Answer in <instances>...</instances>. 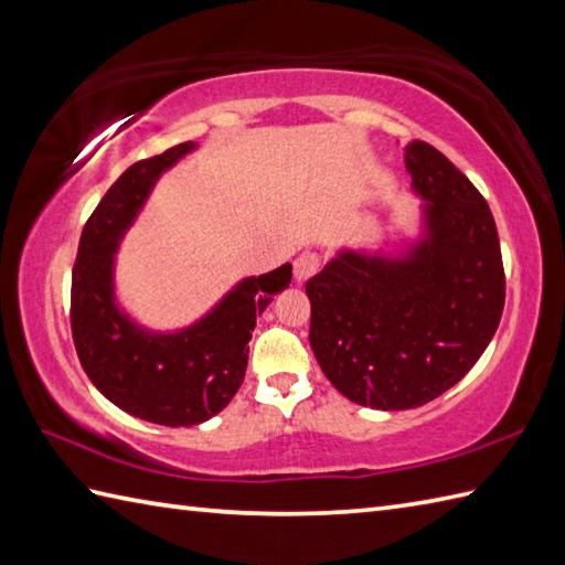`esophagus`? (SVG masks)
I'll return each mask as SVG.
<instances>
[{
  "mask_svg": "<svg viewBox=\"0 0 565 565\" xmlns=\"http://www.w3.org/2000/svg\"><path fill=\"white\" fill-rule=\"evenodd\" d=\"M320 269V255L318 252H301V255L296 257L294 262V276L296 281H308L310 276Z\"/></svg>",
  "mask_w": 565,
  "mask_h": 565,
  "instance_id": "obj_1",
  "label": "esophagus"
}]
</instances>
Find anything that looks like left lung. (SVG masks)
Here are the masks:
<instances>
[{
	"mask_svg": "<svg viewBox=\"0 0 565 565\" xmlns=\"http://www.w3.org/2000/svg\"><path fill=\"white\" fill-rule=\"evenodd\" d=\"M427 199L425 239L403 259L340 252L308 279L310 347L344 398L379 411L419 407L459 383L505 306L498 227L468 177L431 148H405Z\"/></svg>",
	"mask_w": 565,
	"mask_h": 565,
	"instance_id": "left-lung-1",
	"label": "left lung"
}]
</instances>
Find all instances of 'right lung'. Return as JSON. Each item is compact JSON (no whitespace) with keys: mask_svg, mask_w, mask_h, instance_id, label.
Here are the masks:
<instances>
[{"mask_svg":"<svg viewBox=\"0 0 565 565\" xmlns=\"http://www.w3.org/2000/svg\"><path fill=\"white\" fill-rule=\"evenodd\" d=\"M179 142L130 164L84 223L72 267L70 326L82 369L121 411L164 427H191L233 401L247 342L271 296L291 284V264L239 281L196 326L174 334L138 328L114 301V252L167 167L194 150Z\"/></svg>","mask_w":565,"mask_h":565,"instance_id":"right-lung-1","label":"right lung"}]
</instances>
